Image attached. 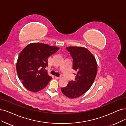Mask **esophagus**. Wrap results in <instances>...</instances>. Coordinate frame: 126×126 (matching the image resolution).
Returning <instances> with one entry per match:
<instances>
[{
  "instance_id": "esophagus-1",
  "label": "esophagus",
  "mask_w": 126,
  "mask_h": 126,
  "mask_svg": "<svg viewBox=\"0 0 126 126\" xmlns=\"http://www.w3.org/2000/svg\"><path fill=\"white\" fill-rule=\"evenodd\" d=\"M55 78H56V79H60V77H57V76H55Z\"/></svg>"
}]
</instances>
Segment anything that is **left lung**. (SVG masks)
I'll use <instances>...</instances> for the list:
<instances>
[{
  "label": "left lung",
  "instance_id": "8db88e82",
  "mask_svg": "<svg viewBox=\"0 0 126 126\" xmlns=\"http://www.w3.org/2000/svg\"><path fill=\"white\" fill-rule=\"evenodd\" d=\"M73 59V68L77 72L75 80L61 88L63 94L70 99L77 98L86 93L92 85L96 75L97 66L94 55L82 47H67Z\"/></svg>",
  "mask_w": 126,
  "mask_h": 126
}]
</instances>
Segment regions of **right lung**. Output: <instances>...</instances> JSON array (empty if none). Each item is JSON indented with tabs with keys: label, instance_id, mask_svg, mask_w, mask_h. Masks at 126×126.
<instances>
[{
	"label": "right lung",
	"instance_id": "right-lung-1",
	"mask_svg": "<svg viewBox=\"0 0 126 126\" xmlns=\"http://www.w3.org/2000/svg\"><path fill=\"white\" fill-rule=\"evenodd\" d=\"M59 48L39 43H31L23 49L16 62V72L23 85L30 91L37 92L43 89L52 77L45 68L48 59Z\"/></svg>",
	"mask_w": 126,
	"mask_h": 126
}]
</instances>
